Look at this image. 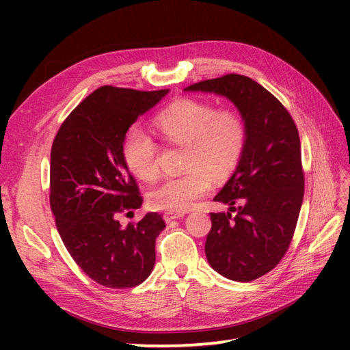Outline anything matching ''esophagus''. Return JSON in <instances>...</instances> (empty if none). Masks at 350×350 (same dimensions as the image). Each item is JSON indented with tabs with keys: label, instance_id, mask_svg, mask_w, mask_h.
Listing matches in <instances>:
<instances>
[{
	"label": "esophagus",
	"instance_id": "esophagus-1",
	"mask_svg": "<svg viewBox=\"0 0 350 350\" xmlns=\"http://www.w3.org/2000/svg\"><path fill=\"white\" fill-rule=\"evenodd\" d=\"M185 217V212H167L163 213V219H165L167 222H171L174 219H180Z\"/></svg>",
	"mask_w": 350,
	"mask_h": 350
}]
</instances>
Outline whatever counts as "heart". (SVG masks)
<instances>
[{
    "label": "heart",
    "instance_id": "1",
    "mask_svg": "<svg viewBox=\"0 0 350 350\" xmlns=\"http://www.w3.org/2000/svg\"><path fill=\"white\" fill-rule=\"evenodd\" d=\"M163 139L187 146L179 176L167 177L148 192V204L156 211L185 212L236 168L247 141V124L234 109H217L209 102L182 99L154 118ZM126 165L138 179L150 182L159 174V147L148 133L131 128L123 141Z\"/></svg>",
    "mask_w": 350,
    "mask_h": 350
}]
</instances>
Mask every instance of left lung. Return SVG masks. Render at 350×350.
Wrapping results in <instances>:
<instances>
[{
	"label": "left lung",
	"instance_id": "1",
	"mask_svg": "<svg viewBox=\"0 0 350 350\" xmlns=\"http://www.w3.org/2000/svg\"><path fill=\"white\" fill-rule=\"evenodd\" d=\"M227 98L247 124L234 173L213 200L228 206L211 213L204 251L222 277L252 281L284 257L304 198L301 141L292 116L248 77L230 73L185 88Z\"/></svg>",
	"mask_w": 350,
	"mask_h": 350
}]
</instances>
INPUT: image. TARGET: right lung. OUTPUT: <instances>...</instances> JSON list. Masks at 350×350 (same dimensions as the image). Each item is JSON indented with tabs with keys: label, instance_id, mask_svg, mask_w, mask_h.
<instances>
[{
	"label": "right lung",
	"instance_id": "1",
	"mask_svg": "<svg viewBox=\"0 0 350 350\" xmlns=\"http://www.w3.org/2000/svg\"><path fill=\"white\" fill-rule=\"evenodd\" d=\"M170 90L103 85L72 111L51 148V211L75 263L109 288L141 284L154 266L156 237L165 222L148 212L122 227L118 213L143 198L123 158L126 132Z\"/></svg>",
	"mask_w": 350,
	"mask_h": 350
}]
</instances>
